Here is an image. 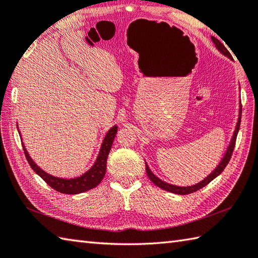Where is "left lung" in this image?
<instances>
[{"instance_id": "8db88e82", "label": "left lung", "mask_w": 258, "mask_h": 258, "mask_svg": "<svg viewBox=\"0 0 258 258\" xmlns=\"http://www.w3.org/2000/svg\"><path fill=\"white\" fill-rule=\"evenodd\" d=\"M211 39H213L214 43L216 44L217 49L219 50V51L221 53H224L225 55H227L228 58H231V54L230 52L228 51V50L226 49L225 45L221 43L218 39L215 38V37H211ZM240 119H241V105H240V109H239V118H238V122H237V126H236V130H235V133H234V136L233 139H231V142H230V145L228 150H227V152L224 156V159L221 160V162L219 163V165L217 166V168L215 169V171L213 173H210L207 178L201 181V182L197 183L195 185H191V186H178V185H172V184H169L164 182V181L160 180L158 176H155L152 172H151V170L149 169L148 164H145V169H146V173H148V176L149 179L152 181V182L158 185L159 188L163 189L165 191H169V192H173V194H176V195H189V194H194L196 192V191L200 190L201 188H204V186H206L207 184H208L209 182H211L215 178H217L223 171L225 170V168L227 166V164L229 163L230 161V158L231 155H233V152H234V149H235V144H236V139H237V134H238V131H239V126H240Z\"/></svg>"}]
</instances>
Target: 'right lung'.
<instances>
[{
  "mask_svg": "<svg viewBox=\"0 0 258 258\" xmlns=\"http://www.w3.org/2000/svg\"><path fill=\"white\" fill-rule=\"evenodd\" d=\"M116 133H117V126H114V127H112L108 131V133L106 134V138L104 139L102 148H100L98 158L96 160L93 168L90 169L88 172H86L82 176H79V178H76V179H69V180L60 179L45 173L44 171L40 169L39 166L33 162L32 159L30 158L24 146H23V151H24L25 158H27L28 162L30 166L32 168V170L38 175L41 176V179H43L45 182H47V184L51 186L52 189L58 191V192L66 194V195H77L95 188V186H97L100 183V181L103 180L106 173L107 158H108L109 151L112 149Z\"/></svg>",
  "mask_w": 258,
  "mask_h": 258,
  "instance_id": "obj_1",
  "label": "right lung"
}]
</instances>
